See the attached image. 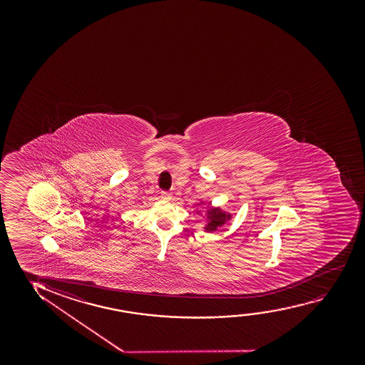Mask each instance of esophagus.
I'll list each match as a JSON object with an SVG mask.
<instances>
[{
	"mask_svg": "<svg viewBox=\"0 0 365 365\" xmlns=\"http://www.w3.org/2000/svg\"><path fill=\"white\" fill-rule=\"evenodd\" d=\"M160 198L163 200H170L172 198V193L167 192V190H162L160 192Z\"/></svg>",
	"mask_w": 365,
	"mask_h": 365,
	"instance_id": "34e87169",
	"label": "esophagus"
}]
</instances>
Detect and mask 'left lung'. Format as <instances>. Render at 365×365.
<instances>
[{"instance_id": "1", "label": "left lung", "mask_w": 365, "mask_h": 365, "mask_svg": "<svg viewBox=\"0 0 365 365\" xmlns=\"http://www.w3.org/2000/svg\"><path fill=\"white\" fill-rule=\"evenodd\" d=\"M208 208H210V205H208ZM207 215H208V220H210V223L205 227V230H207V232L217 230V228H218L220 225H223L225 220H230V215H225V212H222L220 208L208 210Z\"/></svg>"}]
</instances>
